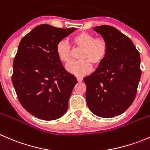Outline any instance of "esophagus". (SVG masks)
I'll list each match as a JSON object with an SVG mask.
<instances>
[{"label": "esophagus", "instance_id": "esophagus-1", "mask_svg": "<svg viewBox=\"0 0 150 150\" xmlns=\"http://www.w3.org/2000/svg\"><path fill=\"white\" fill-rule=\"evenodd\" d=\"M77 81H78V82H81V81H83V78L82 77H77Z\"/></svg>", "mask_w": 150, "mask_h": 150}]
</instances>
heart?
Here are the masks:
<instances>
[{
	"label": "heart",
	"mask_w": 150,
	"mask_h": 150,
	"mask_svg": "<svg viewBox=\"0 0 150 150\" xmlns=\"http://www.w3.org/2000/svg\"><path fill=\"white\" fill-rule=\"evenodd\" d=\"M72 47L74 51H81L78 59L67 66L69 73L77 76L88 74L92 69V64L99 66L104 61L108 53V45L103 38H95L93 34L81 32L72 38ZM56 53L60 62L68 64L72 59V49L64 40H61L56 46Z\"/></svg>",
	"instance_id": "1"
}]
</instances>
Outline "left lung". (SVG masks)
<instances>
[{"mask_svg":"<svg viewBox=\"0 0 150 150\" xmlns=\"http://www.w3.org/2000/svg\"><path fill=\"white\" fill-rule=\"evenodd\" d=\"M93 30L108 45L104 61L89 76L83 78L89 110L99 117L119 115L136 97L142 71L140 54L134 43L116 28L109 25Z\"/></svg>","mask_w":150,"mask_h":150,"instance_id":"left-lung-1","label":"left lung"}]
</instances>
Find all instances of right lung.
<instances>
[{
  "label": "right lung",
  "instance_id": "right-lung-1",
  "mask_svg": "<svg viewBox=\"0 0 150 150\" xmlns=\"http://www.w3.org/2000/svg\"><path fill=\"white\" fill-rule=\"evenodd\" d=\"M75 30L40 25L19 43L13 62L12 83L22 107L38 118L56 120L67 110L77 80L64 69L56 46Z\"/></svg>",
  "mask_w": 150,
  "mask_h": 150
}]
</instances>
